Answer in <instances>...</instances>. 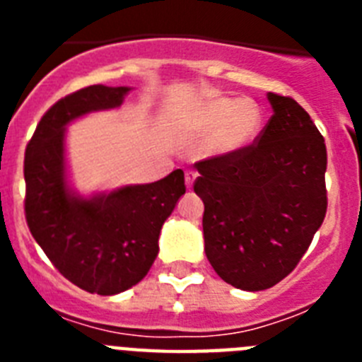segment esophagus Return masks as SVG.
I'll list each match as a JSON object with an SVG mask.
<instances>
[{
  "label": "esophagus",
  "mask_w": 362,
  "mask_h": 362,
  "mask_svg": "<svg viewBox=\"0 0 362 362\" xmlns=\"http://www.w3.org/2000/svg\"><path fill=\"white\" fill-rule=\"evenodd\" d=\"M196 177H197V172H194V170L185 172V181H187V188H192V185H194Z\"/></svg>",
  "instance_id": "1"
}]
</instances>
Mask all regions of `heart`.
Masks as SVG:
<instances>
[{"label":"heart","mask_w":362,"mask_h":362,"mask_svg":"<svg viewBox=\"0 0 362 362\" xmlns=\"http://www.w3.org/2000/svg\"><path fill=\"white\" fill-rule=\"evenodd\" d=\"M261 108L252 99L216 98L201 110L199 124L204 132L214 130L210 150L214 153H233L254 141L261 129Z\"/></svg>","instance_id":"1"}]
</instances>
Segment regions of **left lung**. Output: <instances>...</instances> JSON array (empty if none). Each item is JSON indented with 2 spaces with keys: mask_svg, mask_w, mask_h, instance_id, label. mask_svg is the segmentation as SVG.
Here are the masks:
<instances>
[{
  "mask_svg": "<svg viewBox=\"0 0 362 362\" xmlns=\"http://www.w3.org/2000/svg\"><path fill=\"white\" fill-rule=\"evenodd\" d=\"M274 114L252 145L196 163L204 252L235 288L267 290L297 267L326 216V145L308 112L268 92Z\"/></svg>",
  "mask_w": 362,
  "mask_h": 362,
  "instance_id": "8db88e82",
  "label": "left lung"
}]
</instances>
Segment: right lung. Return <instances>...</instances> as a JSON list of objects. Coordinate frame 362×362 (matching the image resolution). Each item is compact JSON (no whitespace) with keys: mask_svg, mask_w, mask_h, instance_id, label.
I'll return each mask as SVG.
<instances>
[{"mask_svg":"<svg viewBox=\"0 0 362 362\" xmlns=\"http://www.w3.org/2000/svg\"><path fill=\"white\" fill-rule=\"evenodd\" d=\"M127 86L92 85L62 98L37 123L25 150V217L32 238L63 277L85 292L114 296L148 274L159 232L185 192L181 168L150 185L92 199L65 181V127L86 112L119 107Z\"/></svg>","mask_w":362,"mask_h":362,"instance_id":"add662e5","label":"right lung"}]
</instances>
